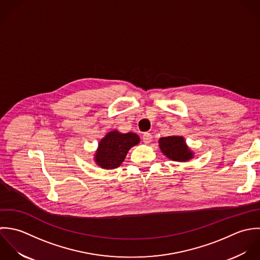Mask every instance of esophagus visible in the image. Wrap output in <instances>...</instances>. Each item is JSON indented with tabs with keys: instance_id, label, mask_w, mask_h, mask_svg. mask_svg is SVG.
<instances>
[{
	"instance_id": "esophagus-1",
	"label": "esophagus",
	"mask_w": 260,
	"mask_h": 260,
	"mask_svg": "<svg viewBox=\"0 0 260 260\" xmlns=\"http://www.w3.org/2000/svg\"><path fill=\"white\" fill-rule=\"evenodd\" d=\"M152 140H153V136L151 134L146 133L143 135V141L145 144H150L152 142Z\"/></svg>"
}]
</instances>
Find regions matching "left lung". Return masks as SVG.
I'll list each match as a JSON object with an SVG mask.
<instances>
[{
  "instance_id": "left-lung-1",
  "label": "left lung",
  "mask_w": 260,
  "mask_h": 260,
  "mask_svg": "<svg viewBox=\"0 0 260 260\" xmlns=\"http://www.w3.org/2000/svg\"><path fill=\"white\" fill-rule=\"evenodd\" d=\"M158 146L161 153L173 160L187 161L194 156V153L189 149L183 137L172 136L160 138L158 140Z\"/></svg>"
}]
</instances>
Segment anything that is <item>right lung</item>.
<instances>
[{
	"mask_svg": "<svg viewBox=\"0 0 260 260\" xmlns=\"http://www.w3.org/2000/svg\"><path fill=\"white\" fill-rule=\"evenodd\" d=\"M139 143L140 138L134 133L121 134L115 129L109 132L100 142L94 160L103 169H115L124 160L129 149Z\"/></svg>",
	"mask_w": 260,
	"mask_h": 260,
	"instance_id": "1",
	"label": "right lung"
}]
</instances>
